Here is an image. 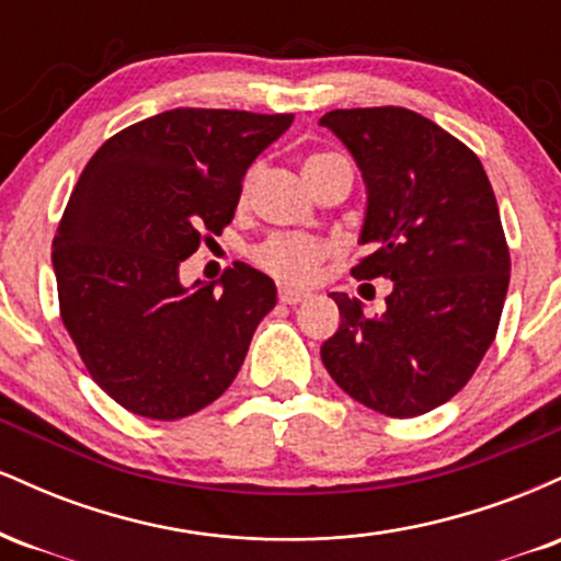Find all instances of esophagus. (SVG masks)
<instances>
[{
    "instance_id": "34e87169",
    "label": "esophagus",
    "mask_w": 561,
    "mask_h": 561,
    "mask_svg": "<svg viewBox=\"0 0 561 561\" xmlns=\"http://www.w3.org/2000/svg\"><path fill=\"white\" fill-rule=\"evenodd\" d=\"M311 298V293H302V289L295 287H279V300L287 302V306H298V302Z\"/></svg>"
}]
</instances>
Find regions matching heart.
Wrapping results in <instances>:
<instances>
[{"label":"heart","mask_w":561,"mask_h":561,"mask_svg":"<svg viewBox=\"0 0 561 561\" xmlns=\"http://www.w3.org/2000/svg\"><path fill=\"white\" fill-rule=\"evenodd\" d=\"M334 158L332 152H319L306 160V169L321 163V160ZM255 179H259V169H250L244 176L240 199L244 203L253 190ZM330 255V244L313 240L306 234H274L266 242H261L259 248H253V261L255 266H261L263 272H268L276 279L293 282V285H302V282H311L319 274L321 261Z\"/></svg>","instance_id":"1"}]
</instances>
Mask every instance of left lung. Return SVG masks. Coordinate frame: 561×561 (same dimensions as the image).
Instances as JSON below:
<instances>
[{
	"label": "left lung",
	"instance_id": "1",
	"mask_svg": "<svg viewBox=\"0 0 561 561\" xmlns=\"http://www.w3.org/2000/svg\"><path fill=\"white\" fill-rule=\"evenodd\" d=\"M366 184L356 279H392L382 317L332 293L337 332L321 345L334 382L385 416L409 420L456 396L499 330L508 248L485 169L472 150L405 107L321 115Z\"/></svg>",
	"mask_w": 561,
	"mask_h": 561
}]
</instances>
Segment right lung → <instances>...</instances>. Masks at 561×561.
Listing matches in <instances>:
<instances>
[{"mask_svg": "<svg viewBox=\"0 0 561 561\" xmlns=\"http://www.w3.org/2000/svg\"><path fill=\"white\" fill-rule=\"evenodd\" d=\"M293 113L176 107L124 128L94 152L53 242L62 324L115 403L184 420L234 382L276 287L248 263L214 282H179L234 218L253 160Z\"/></svg>", "mask_w": 561, "mask_h": 561, "instance_id": "add662e5", "label": "right lung"}]
</instances>
